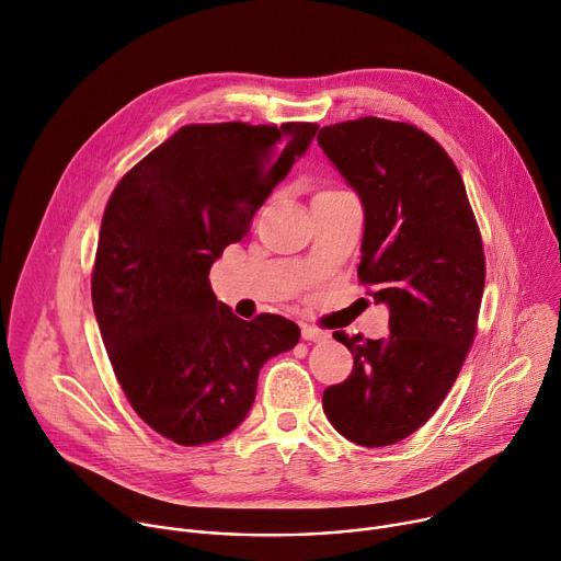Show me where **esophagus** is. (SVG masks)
<instances>
[{"instance_id":"1","label":"esophagus","mask_w":561,"mask_h":561,"mask_svg":"<svg viewBox=\"0 0 561 561\" xmlns=\"http://www.w3.org/2000/svg\"><path fill=\"white\" fill-rule=\"evenodd\" d=\"M301 337L307 340V342H324V340H329V333H324V331H320V329H316V327H307V324H304V327H301Z\"/></svg>"}]
</instances>
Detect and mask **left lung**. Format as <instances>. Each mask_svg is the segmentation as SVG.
I'll list each match as a JSON object with an SVG mask.
<instances>
[{"instance_id": "obj_1", "label": "left lung", "mask_w": 561, "mask_h": 561, "mask_svg": "<svg viewBox=\"0 0 561 561\" xmlns=\"http://www.w3.org/2000/svg\"><path fill=\"white\" fill-rule=\"evenodd\" d=\"M327 159L365 210L358 277L387 304L389 335H342L351 376L322 396L331 425L363 447L393 445L438 410L477 333L485 260L466 185L425 131L385 118L322 127Z\"/></svg>"}]
</instances>
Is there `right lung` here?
Returning a JSON list of instances; mask_svg holds the SVG:
<instances>
[{
  "mask_svg": "<svg viewBox=\"0 0 561 561\" xmlns=\"http://www.w3.org/2000/svg\"><path fill=\"white\" fill-rule=\"evenodd\" d=\"M318 125H187L116 185L100 226L93 313L134 412L179 445L228 436L260 369L299 340L282 316L237 318L210 268L250 228Z\"/></svg>",
  "mask_w": 561,
  "mask_h": 561,
  "instance_id": "right-lung-1",
  "label": "right lung"
}]
</instances>
